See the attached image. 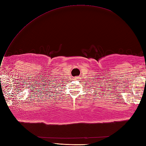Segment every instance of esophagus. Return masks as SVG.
Listing matches in <instances>:
<instances>
[{
    "label": "esophagus",
    "mask_w": 146,
    "mask_h": 146,
    "mask_svg": "<svg viewBox=\"0 0 146 146\" xmlns=\"http://www.w3.org/2000/svg\"><path fill=\"white\" fill-rule=\"evenodd\" d=\"M74 79H75V80H78L79 78H78V77H75V78Z\"/></svg>",
    "instance_id": "34e87169"
}]
</instances>
